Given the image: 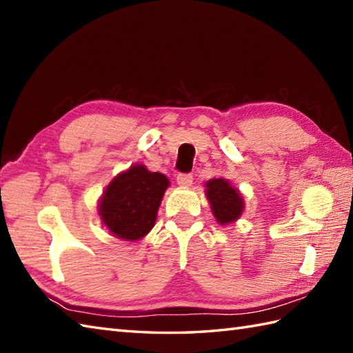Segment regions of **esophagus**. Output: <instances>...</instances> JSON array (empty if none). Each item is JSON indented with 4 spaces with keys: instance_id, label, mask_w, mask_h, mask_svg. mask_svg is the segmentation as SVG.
Returning <instances> with one entry per match:
<instances>
[{
    "instance_id": "1",
    "label": "esophagus",
    "mask_w": 353,
    "mask_h": 353,
    "mask_svg": "<svg viewBox=\"0 0 353 353\" xmlns=\"http://www.w3.org/2000/svg\"><path fill=\"white\" fill-rule=\"evenodd\" d=\"M192 183V176L188 174V172H183V174H179L177 176V185L181 186V188H190Z\"/></svg>"
}]
</instances>
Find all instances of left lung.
Returning a JSON list of instances; mask_svg holds the SVG:
<instances>
[{
	"label": "left lung",
	"instance_id": "8db88e82",
	"mask_svg": "<svg viewBox=\"0 0 353 353\" xmlns=\"http://www.w3.org/2000/svg\"><path fill=\"white\" fill-rule=\"evenodd\" d=\"M206 197L215 220L223 226L236 221L244 211L243 196L226 179L220 177L206 182Z\"/></svg>",
	"mask_w": 353,
	"mask_h": 353
}]
</instances>
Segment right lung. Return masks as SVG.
Returning a JSON list of instances; mask_svg holds the SVG:
<instances>
[{
    "mask_svg": "<svg viewBox=\"0 0 353 353\" xmlns=\"http://www.w3.org/2000/svg\"><path fill=\"white\" fill-rule=\"evenodd\" d=\"M168 179L145 165H133L114 177L99 203L104 226L124 241H138L153 229Z\"/></svg>",
    "mask_w": 353,
    "mask_h": 353,
    "instance_id": "right-lung-1",
    "label": "right lung"
}]
</instances>
